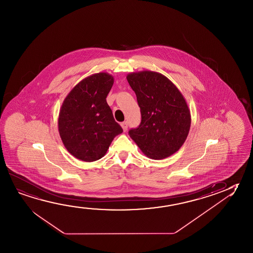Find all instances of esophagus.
<instances>
[{"instance_id": "esophagus-1", "label": "esophagus", "mask_w": 253, "mask_h": 253, "mask_svg": "<svg viewBox=\"0 0 253 253\" xmlns=\"http://www.w3.org/2000/svg\"><path fill=\"white\" fill-rule=\"evenodd\" d=\"M121 126H122V128L124 129V131H126L127 128H128V123L127 122H124V123L121 124Z\"/></svg>"}]
</instances>
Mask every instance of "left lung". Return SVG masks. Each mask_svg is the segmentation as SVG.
<instances>
[{"instance_id": "8db88e82", "label": "left lung", "mask_w": 253, "mask_h": 253, "mask_svg": "<svg viewBox=\"0 0 253 253\" xmlns=\"http://www.w3.org/2000/svg\"><path fill=\"white\" fill-rule=\"evenodd\" d=\"M136 95L141 124L128 135L144 155L164 160L178 152L191 126L190 109L182 93L160 73L139 71L127 74Z\"/></svg>"}]
</instances>
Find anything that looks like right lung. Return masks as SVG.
I'll list each match as a JSON object with an SVG mask.
<instances>
[{"label":"right lung","mask_w":253,"mask_h":253,"mask_svg":"<svg viewBox=\"0 0 253 253\" xmlns=\"http://www.w3.org/2000/svg\"><path fill=\"white\" fill-rule=\"evenodd\" d=\"M113 84L111 74H92L74 86L63 101L58 132L66 150L78 160H100L123 132L106 101Z\"/></svg>","instance_id":"1"}]
</instances>
